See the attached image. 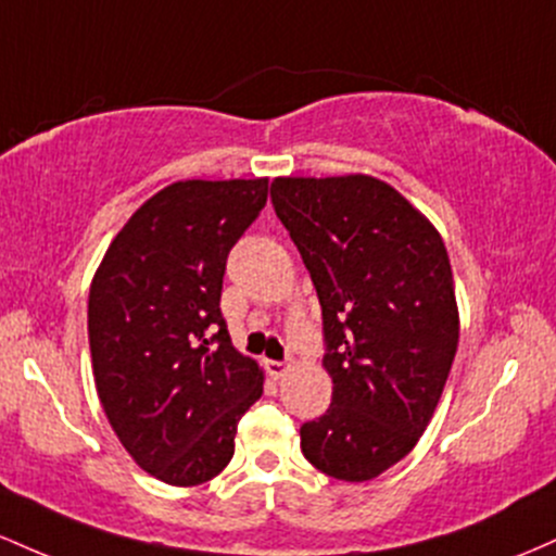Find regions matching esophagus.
<instances>
[{"label": "esophagus", "instance_id": "34e87169", "mask_svg": "<svg viewBox=\"0 0 556 556\" xmlns=\"http://www.w3.org/2000/svg\"><path fill=\"white\" fill-rule=\"evenodd\" d=\"M265 370H267V376L270 378H283L286 372H289V365H286V362H276V359H265Z\"/></svg>", "mask_w": 556, "mask_h": 556}]
</instances>
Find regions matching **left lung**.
<instances>
[{"mask_svg":"<svg viewBox=\"0 0 556 556\" xmlns=\"http://www.w3.org/2000/svg\"><path fill=\"white\" fill-rule=\"evenodd\" d=\"M280 217L323 307L333 380L302 452L346 483L378 478L426 433L452 370L459 309L444 239L394 186L372 176L276 178Z\"/></svg>","mask_w":556,"mask_h":556,"instance_id":"8db88e82","label":"left lung"}]
</instances>
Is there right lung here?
Listing matches in <instances>:
<instances>
[{
  "label": "right lung",
  "instance_id": "1",
  "mask_svg": "<svg viewBox=\"0 0 556 556\" xmlns=\"http://www.w3.org/2000/svg\"><path fill=\"white\" fill-rule=\"evenodd\" d=\"M267 202V178L176 180L141 204L89 291L93 383L134 463L170 485L207 483L233 457L265 372L220 312L230 247Z\"/></svg>",
  "mask_w": 556,
  "mask_h": 556
}]
</instances>
